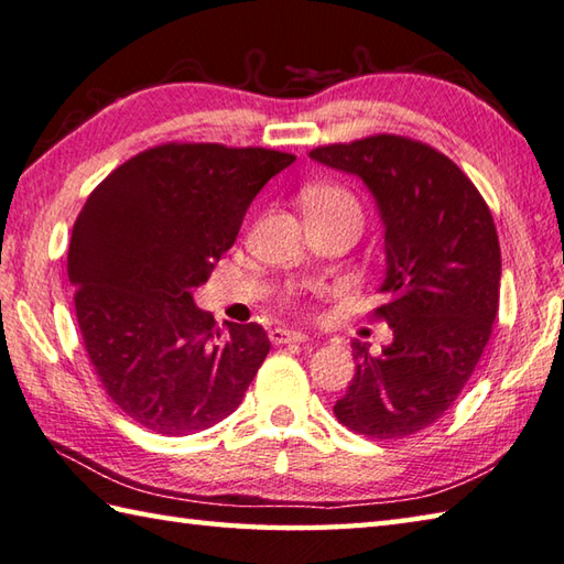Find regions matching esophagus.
Returning <instances> with one entry per match:
<instances>
[{"label": "esophagus", "instance_id": "1", "mask_svg": "<svg viewBox=\"0 0 564 564\" xmlns=\"http://www.w3.org/2000/svg\"><path fill=\"white\" fill-rule=\"evenodd\" d=\"M269 339L273 345H289V341H307L305 333H297V329H289V327H273L269 333Z\"/></svg>", "mask_w": 564, "mask_h": 564}]
</instances>
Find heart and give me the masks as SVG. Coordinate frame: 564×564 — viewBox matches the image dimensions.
Returning <instances> with one entry per match:
<instances>
[{"mask_svg": "<svg viewBox=\"0 0 564 564\" xmlns=\"http://www.w3.org/2000/svg\"><path fill=\"white\" fill-rule=\"evenodd\" d=\"M305 213H345L361 219L357 197L339 185H315L303 195Z\"/></svg>", "mask_w": 564, "mask_h": 564, "instance_id": "heart-1", "label": "heart"}]
</instances>
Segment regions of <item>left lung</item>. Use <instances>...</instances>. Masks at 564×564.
Instances as JSON below:
<instances>
[{"label":"left lung","mask_w":564,"mask_h":564,"mask_svg":"<svg viewBox=\"0 0 564 564\" xmlns=\"http://www.w3.org/2000/svg\"><path fill=\"white\" fill-rule=\"evenodd\" d=\"M311 159L359 175L386 229V303L373 317L393 341L381 355L351 341L357 371L335 415L364 437H411L449 411L491 337L501 291L491 209L455 161L408 137L329 143Z\"/></svg>","instance_id":"1"}]
</instances>
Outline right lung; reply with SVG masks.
<instances>
[{
  "instance_id": "right-lung-1",
  "label": "right lung",
  "mask_w": 564,
  "mask_h": 564,
  "mask_svg": "<svg viewBox=\"0 0 564 564\" xmlns=\"http://www.w3.org/2000/svg\"><path fill=\"white\" fill-rule=\"evenodd\" d=\"M293 153L169 141L137 153L73 225L75 317L102 389L159 435L213 427L245 399L271 341L257 323L215 325L193 291L235 245L253 197Z\"/></svg>"
}]
</instances>
